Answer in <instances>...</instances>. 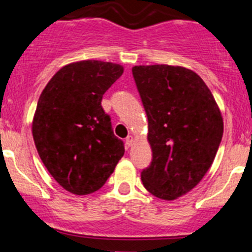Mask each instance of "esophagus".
<instances>
[{
  "label": "esophagus",
  "mask_w": 252,
  "mask_h": 252,
  "mask_svg": "<svg viewBox=\"0 0 252 252\" xmlns=\"http://www.w3.org/2000/svg\"><path fill=\"white\" fill-rule=\"evenodd\" d=\"M132 144H133V137L130 135V136L126 137V145H127L128 148H130V146L132 145Z\"/></svg>",
  "instance_id": "1"
}]
</instances>
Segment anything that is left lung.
<instances>
[{
    "label": "left lung",
    "mask_w": 252,
    "mask_h": 252,
    "mask_svg": "<svg viewBox=\"0 0 252 252\" xmlns=\"http://www.w3.org/2000/svg\"><path fill=\"white\" fill-rule=\"evenodd\" d=\"M132 75L149 121L150 165L142 184L155 197L173 201L206 175L223 135L221 111L197 73L166 64L139 65Z\"/></svg>",
    "instance_id": "8db88e82"
}]
</instances>
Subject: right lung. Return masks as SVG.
<instances>
[{
	"label": "right lung",
	"instance_id": "1",
	"mask_svg": "<svg viewBox=\"0 0 252 252\" xmlns=\"http://www.w3.org/2000/svg\"><path fill=\"white\" fill-rule=\"evenodd\" d=\"M120 64L82 60L51 78L37 101L32 137L41 161L65 190H98L124 157L102 97L122 75Z\"/></svg>",
	"mask_w": 252,
	"mask_h": 252
}]
</instances>
